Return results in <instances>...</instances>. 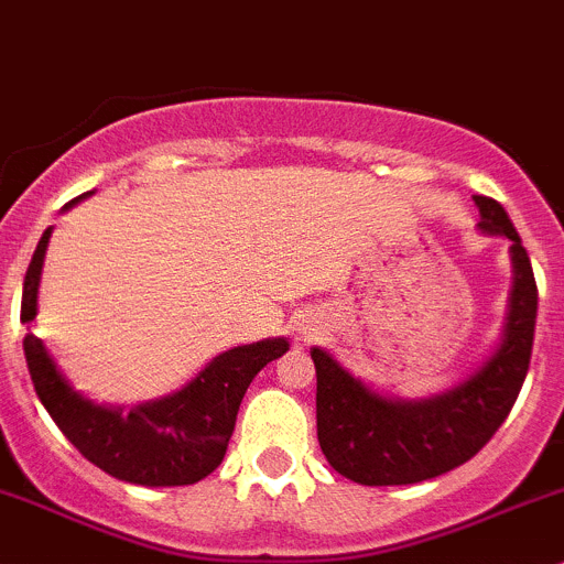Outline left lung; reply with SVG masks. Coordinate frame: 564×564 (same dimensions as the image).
<instances>
[{
	"mask_svg": "<svg viewBox=\"0 0 564 564\" xmlns=\"http://www.w3.org/2000/svg\"><path fill=\"white\" fill-rule=\"evenodd\" d=\"M475 204L480 229L510 240L516 272L502 344L480 371L425 401H390L344 371L327 351H311L318 445L338 475L360 486H406L456 469L497 434L524 384L538 318L532 261L502 204L488 196H475Z\"/></svg>",
	"mask_w": 564,
	"mask_h": 564,
	"instance_id": "1",
	"label": "left lung"
}]
</instances>
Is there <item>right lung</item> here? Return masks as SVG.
Masks as SVG:
<instances>
[{"label":"right lung","instance_id":"1","mask_svg":"<svg viewBox=\"0 0 564 564\" xmlns=\"http://www.w3.org/2000/svg\"><path fill=\"white\" fill-rule=\"evenodd\" d=\"M76 202L73 198L70 204ZM48 237L51 229H45L26 270L21 324L37 316V283ZM286 349L289 340L283 338L237 346L215 357L174 395L122 412L78 395L56 371L43 340L35 333L24 335L32 384L51 420L84 458L106 475L135 486H193L218 469L248 384Z\"/></svg>","mask_w":564,"mask_h":564}]
</instances>
